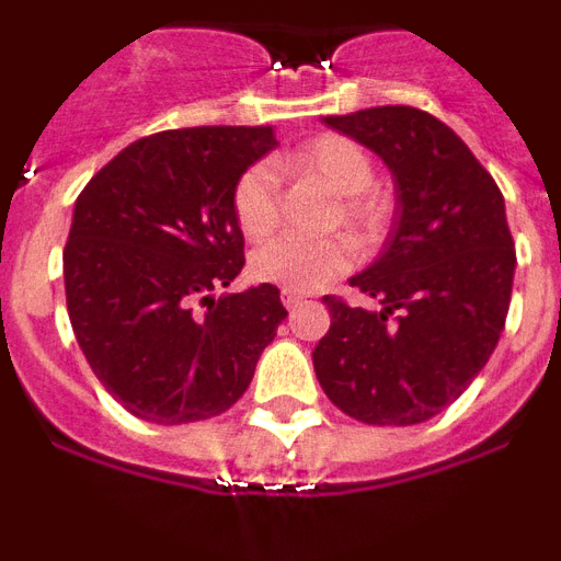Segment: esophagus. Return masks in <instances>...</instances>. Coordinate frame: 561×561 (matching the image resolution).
Instances as JSON below:
<instances>
[{
  "label": "esophagus",
  "mask_w": 561,
  "mask_h": 561,
  "mask_svg": "<svg viewBox=\"0 0 561 561\" xmlns=\"http://www.w3.org/2000/svg\"><path fill=\"white\" fill-rule=\"evenodd\" d=\"M280 300H284L286 309H297V306L304 304V295H297V291H291V289H284L280 291Z\"/></svg>",
  "instance_id": "esophagus-1"
}]
</instances>
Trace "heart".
Returning a JSON list of instances; mask_svg holds the SVG:
<instances>
[{
    "label": "heart",
    "instance_id": "obj_1",
    "mask_svg": "<svg viewBox=\"0 0 561 561\" xmlns=\"http://www.w3.org/2000/svg\"><path fill=\"white\" fill-rule=\"evenodd\" d=\"M280 165L320 182L336 196L331 225L359 238H376L390 219L385 193L374 185L376 168L368 148L345 134H320L286 153ZM236 225L250 238L270 236L280 219V187L272 165L257 162L241 173L232 191ZM354 250L345 238H275L252 255V277L291 291H320L351 270Z\"/></svg>",
    "mask_w": 561,
    "mask_h": 561
}]
</instances>
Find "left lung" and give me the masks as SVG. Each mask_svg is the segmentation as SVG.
<instances>
[{"label":"left lung","instance_id":"8db88e82","mask_svg":"<svg viewBox=\"0 0 561 561\" xmlns=\"http://www.w3.org/2000/svg\"><path fill=\"white\" fill-rule=\"evenodd\" d=\"M393 171L399 207L381 257L351 277L379 311L325 295L314 374L336 408L374 427L447 410L483 370L512 304L514 238L503 193L458 134L415 106L325 117Z\"/></svg>","mask_w":561,"mask_h":561}]
</instances>
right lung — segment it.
I'll return each instance as SVG.
<instances>
[{
	"mask_svg": "<svg viewBox=\"0 0 561 561\" xmlns=\"http://www.w3.org/2000/svg\"><path fill=\"white\" fill-rule=\"evenodd\" d=\"M270 126H196L123 148L87 182L64 247L69 323L103 388L153 424L221 415L286 320L277 286L210 297L244 266L232 213Z\"/></svg>",
	"mask_w": 561,
	"mask_h": 561,
	"instance_id": "1",
	"label": "right lung"
}]
</instances>
